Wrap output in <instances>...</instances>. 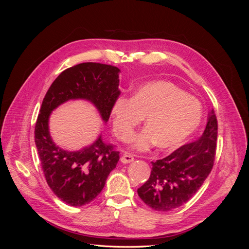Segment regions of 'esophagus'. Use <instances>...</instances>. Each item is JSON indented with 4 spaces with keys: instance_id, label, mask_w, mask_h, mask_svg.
I'll list each match as a JSON object with an SVG mask.
<instances>
[{
    "instance_id": "34e87169",
    "label": "esophagus",
    "mask_w": 249,
    "mask_h": 249,
    "mask_svg": "<svg viewBox=\"0 0 249 249\" xmlns=\"http://www.w3.org/2000/svg\"><path fill=\"white\" fill-rule=\"evenodd\" d=\"M133 161H134L133 156H131L129 154H124V155H123L122 158H120V162L124 163V164H129V163H131Z\"/></svg>"
}]
</instances>
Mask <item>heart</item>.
<instances>
[{"label": "heart", "instance_id": "heart-1", "mask_svg": "<svg viewBox=\"0 0 249 249\" xmlns=\"http://www.w3.org/2000/svg\"><path fill=\"white\" fill-rule=\"evenodd\" d=\"M113 129L122 141H129L143 117L146 126L131 139V147L144 152L180 146L197 130L202 117L201 102L176 84L164 80L146 82L133 97L119 96L112 106Z\"/></svg>", "mask_w": 249, "mask_h": 249}]
</instances>
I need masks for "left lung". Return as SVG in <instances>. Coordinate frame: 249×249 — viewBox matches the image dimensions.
Instances as JSON below:
<instances>
[{
    "mask_svg": "<svg viewBox=\"0 0 249 249\" xmlns=\"http://www.w3.org/2000/svg\"><path fill=\"white\" fill-rule=\"evenodd\" d=\"M217 130V118L212 110L200 138L152 162L150 177L137 190L142 201L153 210L167 212L189 200L213 168Z\"/></svg>",
    "mask_w": 249,
    "mask_h": 249,
    "instance_id": "obj_1",
    "label": "left lung"
}]
</instances>
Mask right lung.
Returning a JSON list of instances; mask_svg holds the SVG:
<instances>
[{"mask_svg":"<svg viewBox=\"0 0 249 249\" xmlns=\"http://www.w3.org/2000/svg\"><path fill=\"white\" fill-rule=\"evenodd\" d=\"M119 69L86 62L65 70L53 82L42 101L35 125V144L47 183L57 197L72 207L85 206L101 193L109 173L116 167L119 153L100 135L90 145L66 150L52 139L49 119L60 105L85 100L99 111L105 123L120 94Z\"/></svg>","mask_w":249,"mask_h":249,"instance_id":"add662e5","label":"right lung"}]
</instances>
